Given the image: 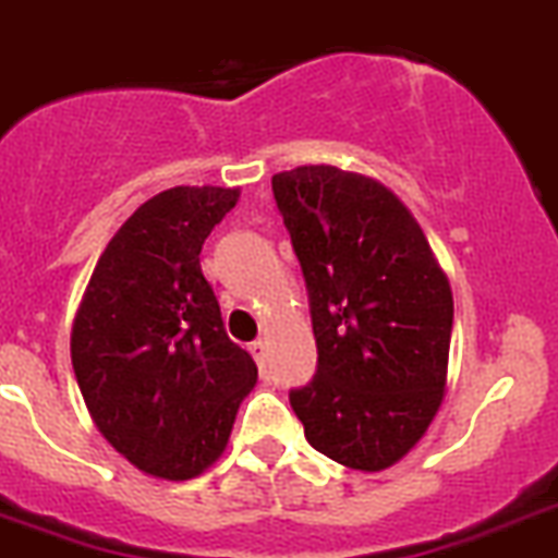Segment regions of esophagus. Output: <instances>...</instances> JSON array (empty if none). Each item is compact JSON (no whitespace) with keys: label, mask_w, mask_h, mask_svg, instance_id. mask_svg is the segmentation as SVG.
<instances>
[{"label":"esophagus","mask_w":558,"mask_h":558,"mask_svg":"<svg viewBox=\"0 0 558 558\" xmlns=\"http://www.w3.org/2000/svg\"><path fill=\"white\" fill-rule=\"evenodd\" d=\"M250 355L255 357V363H258V368H267V341H262V338H258V341H253L250 343Z\"/></svg>","instance_id":"1"}]
</instances>
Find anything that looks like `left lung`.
I'll return each instance as SVG.
<instances>
[{"instance_id":"obj_1","label":"left lung","mask_w":558,"mask_h":558,"mask_svg":"<svg viewBox=\"0 0 558 558\" xmlns=\"http://www.w3.org/2000/svg\"><path fill=\"white\" fill-rule=\"evenodd\" d=\"M308 289L316 374L289 390L316 451L355 471L402 460L444 402L454 300L388 186L332 165L272 175Z\"/></svg>"}]
</instances>
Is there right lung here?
Returning a JSON list of instances; mask_svg holds the SVG:
<instances>
[{
	"label": "right lung",
	"instance_id": "1",
	"mask_svg": "<svg viewBox=\"0 0 558 558\" xmlns=\"http://www.w3.org/2000/svg\"><path fill=\"white\" fill-rule=\"evenodd\" d=\"M239 190L173 186L129 217L76 311L71 361L98 432L150 476L184 482L226 451L258 368L228 338L201 269Z\"/></svg>",
	"mask_w": 558,
	"mask_h": 558
}]
</instances>
